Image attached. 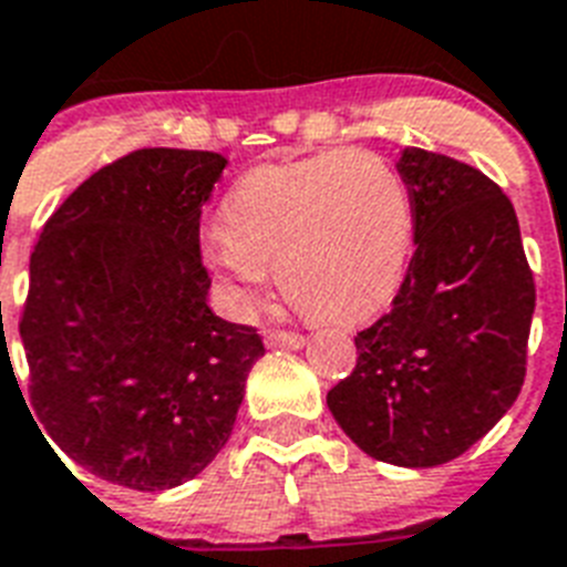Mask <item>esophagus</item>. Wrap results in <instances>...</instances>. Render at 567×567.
<instances>
[{"label":"esophagus","mask_w":567,"mask_h":567,"mask_svg":"<svg viewBox=\"0 0 567 567\" xmlns=\"http://www.w3.org/2000/svg\"><path fill=\"white\" fill-rule=\"evenodd\" d=\"M265 342L270 349H302L306 346V337L291 334V331H268L265 334Z\"/></svg>","instance_id":"esophagus-1"}]
</instances>
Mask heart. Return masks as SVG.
<instances>
[{
  "mask_svg": "<svg viewBox=\"0 0 567 567\" xmlns=\"http://www.w3.org/2000/svg\"><path fill=\"white\" fill-rule=\"evenodd\" d=\"M412 247L403 178L372 152L331 150L259 166L236 184L204 250L239 308L276 265L311 320L360 322L386 306Z\"/></svg>",
  "mask_w": 567,
  "mask_h": 567,
  "instance_id": "obj_1",
  "label": "heart"
}]
</instances>
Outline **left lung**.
<instances>
[{"instance_id":"left-lung-1","label":"left lung","mask_w":567,"mask_h":567,"mask_svg":"<svg viewBox=\"0 0 567 567\" xmlns=\"http://www.w3.org/2000/svg\"><path fill=\"white\" fill-rule=\"evenodd\" d=\"M398 173L415 256L326 401L365 455L421 470L467 453L513 406L536 288L516 210L487 175L417 146L403 150Z\"/></svg>"}]
</instances>
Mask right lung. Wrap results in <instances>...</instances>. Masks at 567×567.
Listing matches in <instances>:
<instances>
[{"instance_id": "obj_1", "label": "right lung", "mask_w": 567, "mask_h": 567, "mask_svg": "<svg viewBox=\"0 0 567 567\" xmlns=\"http://www.w3.org/2000/svg\"><path fill=\"white\" fill-rule=\"evenodd\" d=\"M225 166L218 152H132L83 181L33 247L19 322L33 415L103 482L155 493L207 470L265 354L256 328L207 306L198 218Z\"/></svg>"}]
</instances>
